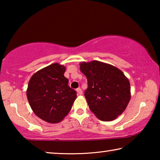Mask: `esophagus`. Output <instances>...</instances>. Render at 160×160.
<instances>
[{
  "instance_id": "34e87169",
  "label": "esophagus",
  "mask_w": 160,
  "mask_h": 160,
  "mask_svg": "<svg viewBox=\"0 0 160 160\" xmlns=\"http://www.w3.org/2000/svg\"><path fill=\"white\" fill-rule=\"evenodd\" d=\"M76 91H77V93H78V95H81V94H82V89H81L80 88H78L77 89V90H76Z\"/></svg>"
}]
</instances>
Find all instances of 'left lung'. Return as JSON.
I'll return each instance as SVG.
<instances>
[{"mask_svg":"<svg viewBox=\"0 0 160 160\" xmlns=\"http://www.w3.org/2000/svg\"><path fill=\"white\" fill-rule=\"evenodd\" d=\"M80 69L88 79L85 97L91 112L103 121L122 114L131 97L129 80L123 72L99 61L81 62Z\"/></svg>","mask_w":160,"mask_h":160,"instance_id":"8db88e82","label":"left lung"}]
</instances>
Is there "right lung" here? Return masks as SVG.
<instances>
[{"label": "right lung", "mask_w": 160, "mask_h": 160, "mask_svg": "<svg viewBox=\"0 0 160 160\" xmlns=\"http://www.w3.org/2000/svg\"><path fill=\"white\" fill-rule=\"evenodd\" d=\"M65 71L63 65L55 63L38 70L29 81V104L35 114L46 122H61L77 98L76 92L68 86Z\"/></svg>", "instance_id": "1"}]
</instances>
